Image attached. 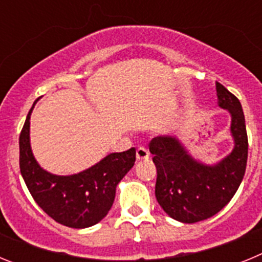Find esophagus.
<instances>
[{"instance_id": "34e87169", "label": "esophagus", "mask_w": 262, "mask_h": 262, "mask_svg": "<svg viewBox=\"0 0 262 262\" xmlns=\"http://www.w3.org/2000/svg\"><path fill=\"white\" fill-rule=\"evenodd\" d=\"M136 159L140 161V160H148L149 159V151H148L145 147H139L138 151H136Z\"/></svg>"}]
</instances>
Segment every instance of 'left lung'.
<instances>
[{"label": "left lung", "instance_id": "8db88e82", "mask_svg": "<svg viewBox=\"0 0 262 262\" xmlns=\"http://www.w3.org/2000/svg\"><path fill=\"white\" fill-rule=\"evenodd\" d=\"M217 105L230 111L235 148L216 165H203L187 155L172 136H157L149 143L157 169L155 194L170 217L195 223L221 211L239 189L247 169L248 136L242 103L216 82Z\"/></svg>", "mask_w": 262, "mask_h": 262}]
</instances>
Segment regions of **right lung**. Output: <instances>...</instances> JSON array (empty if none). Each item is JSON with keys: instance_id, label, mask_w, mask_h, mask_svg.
<instances>
[{"instance_id": "right-lung-1", "label": "right lung", "mask_w": 262, "mask_h": 262, "mask_svg": "<svg viewBox=\"0 0 262 262\" xmlns=\"http://www.w3.org/2000/svg\"><path fill=\"white\" fill-rule=\"evenodd\" d=\"M32 107L19 135L20 174L30 194L57 223L72 228L94 226L107 215L114 203L117 185L135 164V148L110 154L78 174H51L39 166L30 147Z\"/></svg>"}]
</instances>
